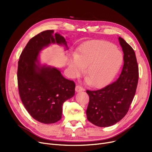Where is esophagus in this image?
<instances>
[{
    "mask_svg": "<svg viewBox=\"0 0 152 152\" xmlns=\"http://www.w3.org/2000/svg\"><path fill=\"white\" fill-rule=\"evenodd\" d=\"M84 89L82 86H81L80 85H76V88H75V91L76 92H80L83 91Z\"/></svg>",
    "mask_w": 152,
    "mask_h": 152,
    "instance_id": "esophagus-1",
    "label": "esophagus"
}]
</instances>
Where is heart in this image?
<instances>
[{
	"instance_id": "b5f03b06",
	"label": "heart",
	"mask_w": 152,
	"mask_h": 152,
	"mask_svg": "<svg viewBox=\"0 0 152 152\" xmlns=\"http://www.w3.org/2000/svg\"><path fill=\"white\" fill-rule=\"evenodd\" d=\"M123 62L122 53L106 41H94L84 45L69 61L72 74L76 76L86 68V76L92 86L108 83L117 73Z\"/></svg>"
}]
</instances>
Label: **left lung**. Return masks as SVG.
<instances>
[{
    "mask_svg": "<svg viewBox=\"0 0 152 152\" xmlns=\"http://www.w3.org/2000/svg\"><path fill=\"white\" fill-rule=\"evenodd\" d=\"M119 41L124 53V65L120 76L100 89L86 91L89 96L87 118L99 127L112 126L125 116L137 89L139 67L135 52L121 37Z\"/></svg>",
    "mask_w": 152,
    "mask_h": 152,
    "instance_id": "1",
    "label": "left lung"
}]
</instances>
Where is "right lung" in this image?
Returning a JSON list of instances; mask_svg holds the SVG:
<instances>
[{
  "mask_svg": "<svg viewBox=\"0 0 152 152\" xmlns=\"http://www.w3.org/2000/svg\"><path fill=\"white\" fill-rule=\"evenodd\" d=\"M64 44V37L47 30L32 37L18 61L17 79L19 94L29 115L44 124L55 123L61 118L63 103L73 97L75 83L64 77L60 71L50 66H39V52L50 44Z\"/></svg>",
  "mask_w": 152,
  "mask_h": 152,
  "instance_id": "add662e5",
  "label": "right lung"
}]
</instances>
